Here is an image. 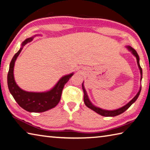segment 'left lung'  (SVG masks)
<instances>
[{"label":"left lung","instance_id":"obj_1","mask_svg":"<svg viewBox=\"0 0 150 150\" xmlns=\"http://www.w3.org/2000/svg\"><path fill=\"white\" fill-rule=\"evenodd\" d=\"M128 48V49L132 53L133 55H134L136 58H137V64H138V67H139L140 71V74H141V78H140V80L142 81V68L140 66V62H139V56H138V54H137V51H136L134 48H132L131 47H130V46H128L127 47ZM82 88L83 90V92H84V102L85 103V105L88 107V108L91 109L92 110L94 111L95 112H96L97 113L100 114V115H101L102 116H104V117H115L117 115H120V114L122 113L123 112H125V111H126L128 108H129L130 105H131L133 103L135 102L136 100H137L138 97L139 96L140 93V91H141V87L140 88L139 91L137 93V94L136 95V96L130 100V101L126 104L125 105H124L123 107H122L121 108H119L117 110H103V109H101L100 108H98L96 106L94 105L92 103H91V102L90 101V100L88 98V95H87L86 93V91L85 88H84V84L83 83L82 84Z\"/></svg>","mask_w":150,"mask_h":150}]
</instances>
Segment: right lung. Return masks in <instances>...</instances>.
I'll return each mask as SVG.
<instances>
[{
  "label": "right lung",
  "mask_w": 150,
  "mask_h": 150,
  "mask_svg": "<svg viewBox=\"0 0 150 150\" xmlns=\"http://www.w3.org/2000/svg\"><path fill=\"white\" fill-rule=\"evenodd\" d=\"M33 39V38L31 37L24 40L20 50L13 56L10 64L7 82L11 94L21 108L29 112L40 113L50 110L57 105L60 100L64 85L72 77L73 73L62 77L54 87L47 92H27L21 89L15 82L13 77V67L16 59L20 54L23 47L27 43L31 42Z\"/></svg>",
  "instance_id": "add662e5"
}]
</instances>
